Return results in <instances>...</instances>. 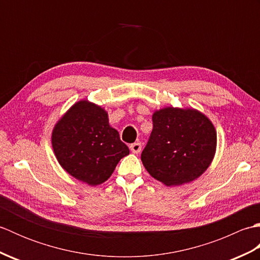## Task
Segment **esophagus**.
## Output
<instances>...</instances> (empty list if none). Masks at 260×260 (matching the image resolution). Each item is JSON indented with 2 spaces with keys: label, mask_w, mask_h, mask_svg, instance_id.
Here are the masks:
<instances>
[{
  "label": "esophagus",
  "mask_w": 260,
  "mask_h": 260,
  "mask_svg": "<svg viewBox=\"0 0 260 260\" xmlns=\"http://www.w3.org/2000/svg\"><path fill=\"white\" fill-rule=\"evenodd\" d=\"M129 148H131L132 152L137 154V153H140L142 151V144H141V143H139V142L133 143V144H131Z\"/></svg>",
  "instance_id": "esophagus-1"
}]
</instances>
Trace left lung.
Masks as SVG:
<instances>
[{
	"mask_svg": "<svg viewBox=\"0 0 260 260\" xmlns=\"http://www.w3.org/2000/svg\"><path fill=\"white\" fill-rule=\"evenodd\" d=\"M153 131L142 162L154 179L181 185L199 178L215 153L214 126L196 109L167 107L153 114Z\"/></svg>",
	"mask_w": 260,
	"mask_h": 260,
	"instance_id": "left-lung-1",
	"label": "left lung"
}]
</instances>
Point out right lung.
<instances>
[{
	"mask_svg": "<svg viewBox=\"0 0 260 260\" xmlns=\"http://www.w3.org/2000/svg\"><path fill=\"white\" fill-rule=\"evenodd\" d=\"M52 147L59 164L75 179L89 185L106 181L129 150L109 126L108 115L87 101L76 103L52 132Z\"/></svg>",
	"mask_w": 260,
	"mask_h": 260,
	"instance_id": "1",
	"label": "right lung"
}]
</instances>
